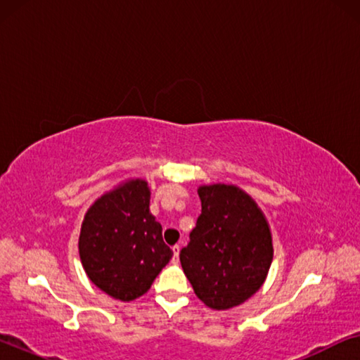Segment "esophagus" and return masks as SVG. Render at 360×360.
<instances>
[{
  "label": "esophagus",
  "mask_w": 360,
  "mask_h": 360,
  "mask_svg": "<svg viewBox=\"0 0 360 360\" xmlns=\"http://www.w3.org/2000/svg\"><path fill=\"white\" fill-rule=\"evenodd\" d=\"M173 264H178V260H179V246L178 245H174L173 248Z\"/></svg>",
  "instance_id": "obj_1"
}]
</instances>
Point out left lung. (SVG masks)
I'll return each mask as SVG.
<instances>
[{"instance_id": "8db88e82", "label": "left lung", "mask_w": 360, "mask_h": 360, "mask_svg": "<svg viewBox=\"0 0 360 360\" xmlns=\"http://www.w3.org/2000/svg\"><path fill=\"white\" fill-rule=\"evenodd\" d=\"M198 195L202 214L179 254L182 270L206 307H238L270 270V227L257 203L236 186H202Z\"/></svg>"}]
</instances>
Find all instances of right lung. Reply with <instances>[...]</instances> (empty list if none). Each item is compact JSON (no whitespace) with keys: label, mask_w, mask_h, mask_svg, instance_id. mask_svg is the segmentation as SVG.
Instances as JSON below:
<instances>
[{"label":"right lung","mask_w":360,"mask_h":360,"mask_svg":"<svg viewBox=\"0 0 360 360\" xmlns=\"http://www.w3.org/2000/svg\"><path fill=\"white\" fill-rule=\"evenodd\" d=\"M149 202L148 182L127 181L90 206L81 227L79 255L85 273L122 302L146 294L173 257Z\"/></svg>","instance_id":"obj_1"}]
</instances>
